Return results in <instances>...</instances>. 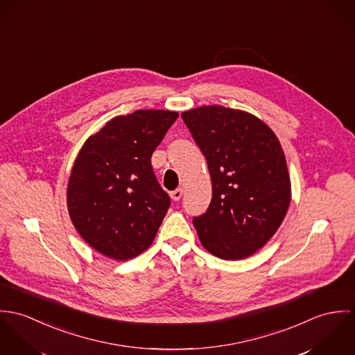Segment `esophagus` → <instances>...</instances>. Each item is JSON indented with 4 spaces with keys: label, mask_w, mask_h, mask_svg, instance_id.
<instances>
[{
    "label": "esophagus",
    "mask_w": 355,
    "mask_h": 355,
    "mask_svg": "<svg viewBox=\"0 0 355 355\" xmlns=\"http://www.w3.org/2000/svg\"><path fill=\"white\" fill-rule=\"evenodd\" d=\"M184 195V189L182 188H178V189H175V191H173V192H170V197L173 198V200H180L181 197Z\"/></svg>",
    "instance_id": "1"
}]
</instances>
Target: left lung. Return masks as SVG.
<instances>
[{"label":"left lung","mask_w":355,"mask_h":355,"mask_svg":"<svg viewBox=\"0 0 355 355\" xmlns=\"http://www.w3.org/2000/svg\"><path fill=\"white\" fill-rule=\"evenodd\" d=\"M205 157L212 198L193 218L201 245L223 260L254 254L282 225L291 184L268 125L242 110L201 106L181 114Z\"/></svg>","instance_id":"8db88e82"}]
</instances>
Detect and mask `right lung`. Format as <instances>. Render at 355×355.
Here are the masks:
<instances>
[{"mask_svg":"<svg viewBox=\"0 0 355 355\" xmlns=\"http://www.w3.org/2000/svg\"><path fill=\"white\" fill-rule=\"evenodd\" d=\"M177 112L136 110L89 136L73 163L67 204L75 229L99 253L125 261L154 241L170 207L151 157Z\"/></svg>","mask_w":355,"mask_h":355,"instance_id":"1","label":"right lung"}]
</instances>
